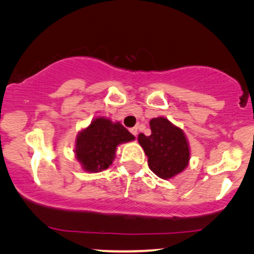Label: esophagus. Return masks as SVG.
Segmentation results:
<instances>
[{
    "mask_svg": "<svg viewBox=\"0 0 254 254\" xmlns=\"http://www.w3.org/2000/svg\"><path fill=\"white\" fill-rule=\"evenodd\" d=\"M130 133L134 135V136H136L137 135V127H133V128H130Z\"/></svg>",
    "mask_w": 254,
    "mask_h": 254,
    "instance_id": "esophagus-1",
    "label": "esophagus"
}]
</instances>
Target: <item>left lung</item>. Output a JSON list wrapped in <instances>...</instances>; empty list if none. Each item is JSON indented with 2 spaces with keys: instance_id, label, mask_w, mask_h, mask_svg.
Masks as SVG:
<instances>
[{
  "instance_id": "8db88e82",
  "label": "left lung",
  "mask_w": 254,
  "mask_h": 254,
  "mask_svg": "<svg viewBox=\"0 0 254 254\" xmlns=\"http://www.w3.org/2000/svg\"><path fill=\"white\" fill-rule=\"evenodd\" d=\"M151 135H138L137 140L148 157V165L156 176L170 179L185 170L190 161V147L185 134L168 119L150 120Z\"/></svg>"
}]
</instances>
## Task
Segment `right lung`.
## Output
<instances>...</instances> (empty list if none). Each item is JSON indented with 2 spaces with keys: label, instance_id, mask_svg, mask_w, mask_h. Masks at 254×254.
I'll use <instances>...</instances> for the list:
<instances>
[{
  "label": "right lung",
  "instance_id": "1",
  "mask_svg": "<svg viewBox=\"0 0 254 254\" xmlns=\"http://www.w3.org/2000/svg\"><path fill=\"white\" fill-rule=\"evenodd\" d=\"M120 123L96 118L76 138V158L88 172H99L112 164L117 147L134 140Z\"/></svg>",
  "mask_w": 254,
  "mask_h": 254
}]
</instances>
